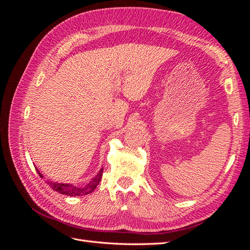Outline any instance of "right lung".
Returning <instances> with one entry per match:
<instances>
[{
	"instance_id": "right-lung-1",
	"label": "right lung",
	"mask_w": 250,
	"mask_h": 250,
	"mask_svg": "<svg viewBox=\"0 0 250 250\" xmlns=\"http://www.w3.org/2000/svg\"><path fill=\"white\" fill-rule=\"evenodd\" d=\"M36 171L40 174V176L42 178L43 177L42 174L37 169H36ZM102 174H103V168H101L100 171L98 172L97 175L84 187H76V186L71 185V184L53 183V181H47V183L52 190H54L60 194L67 195V196H83V195L92 193L95 190L96 187L100 183V180L102 178Z\"/></svg>"
}]
</instances>
